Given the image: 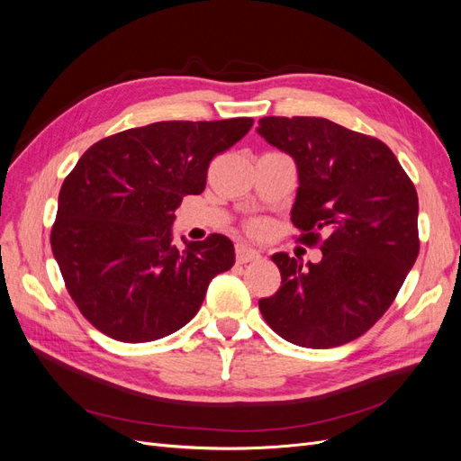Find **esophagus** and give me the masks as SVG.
I'll use <instances>...</instances> for the list:
<instances>
[{
  "mask_svg": "<svg viewBox=\"0 0 461 461\" xmlns=\"http://www.w3.org/2000/svg\"><path fill=\"white\" fill-rule=\"evenodd\" d=\"M259 252H256V249L248 248V246H236V261L239 263H249V261H256L259 259Z\"/></svg>",
  "mask_w": 461,
  "mask_h": 461,
  "instance_id": "obj_1",
  "label": "esophagus"
}]
</instances>
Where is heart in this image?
Listing matches in <instances>:
<instances>
[{
	"label": "heart",
	"instance_id": "b5f03b06",
	"mask_svg": "<svg viewBox=\"0 0 461 461\" xmlns=\"http://www.w3.org/2000/svg\"><path fill=\"white\" fill-rule=\"evenodd\" d=\"M267 229H269V225H267V222H265L263 219H254V221H249L248 225H246V230H248L249 234H254V236L265 234V232H267Z\"/></svg>",
	"mask_w": 461,
	"mask_h": 461
}]
</instances>
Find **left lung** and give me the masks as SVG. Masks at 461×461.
I'll list each match as a JSON object with an SVG mask.
<instances>
[{
    "instance_id": "left-lung-1",
    "label": "left lung",
    "mask_w": 461,
    "mask_h": 461,
    "mask_svg": "<svg viewBox=\"0 0 461 461\" xmlns=\"http://www.w3.org/2000/svg\"><path fill=\"white\" fill-rule=\"evenodd\" d=\"M258 132L298 165L292 225L323 259L275 254L281 288L259 300L267 325L303 348L367 332L394 302L420 254L417 192L379 138L323 117H263Z\"/></svg>"
}]
</instances>
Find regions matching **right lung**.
Segmentation results:
<instances>
[{
    "label": "right lung",
    "mask_w": 461,
    "mask_h": 461,
    "mask_svg": "<svg viewBox=\"0 0 461 461\" xmlns=\"http://www.w3.org/2000/svg\"><path fill=\"white\" fill-rule=\"evenodd\" d=\"M254 119L161 121L90 146L59 192L51 249L80 313L107 337L151 342L198 313L212 278L234 265L222 234L173 244L175 209L202 194L207 167Z\"/></svg>",
    "instance_id": "right-lung-1"
}]
</instances>
